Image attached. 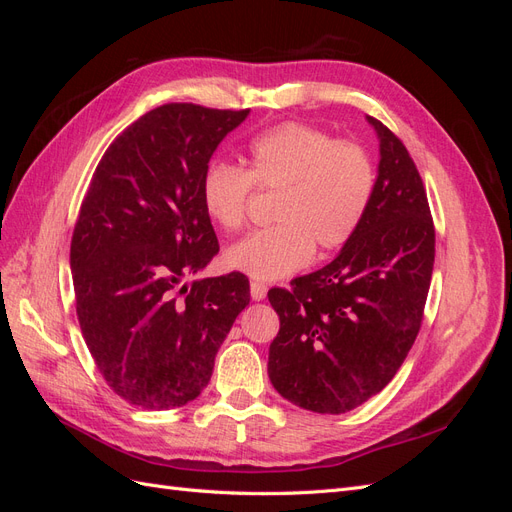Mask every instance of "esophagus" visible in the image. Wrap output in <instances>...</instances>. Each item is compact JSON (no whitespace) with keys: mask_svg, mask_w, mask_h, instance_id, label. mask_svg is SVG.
Masks as SVG:
<instances>
[{"mask_svg":"<svg viewBox=\"0 0 512 512\" xmlns=\"http://www.w3.org/2000/svg\"><path fill=\"white\" fill-rule=\"evenodd\" d=\"M267 284H262V282H258V280H252L250 282V294H252V299L254 301H262L267 297Z\"/></svg>","mask_w":512,"mask_h":512,"instance_id":"1","label":"esophagus"}]
</instances>
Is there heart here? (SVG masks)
Masks as SVG:
<instances>
[{
  "label": "heart",
  "instance_id": "heart-1",
  "mask_svg": "<svg viewBox=\"0 0 512 512\" xmlns=\"http://www.w3.org/2000/svg\"><path fill=\"white\" fill-rule=\"evenodd\" d=\"M254 188L277 190L275 224L230 245L226 262L258 280H277L305 267L316 245L331 252L354 237L374 196L376 168L363 145L288 121L247 145L245 168L211 160L200 177V203L215 226L235 232Z\"/></svg>",
  "mask_w": 512,
  "mask_h": 512
}]
</instances>
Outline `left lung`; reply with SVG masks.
Masks as SVG:
<instances>
[{
  "label": "left lung",
  "mask_w": 512,
  "mask_h": 512,
  "mask_svg": "<svg viewBox=\"0 0 512 512\" xmlns=\"http://www.w3.org/2000/svg\"><path fill=\"white\" fill-rule=\"evenodd\" d=\"M380 138L374 196L333 262L271 288L280 331L269 348L275 391L299 408L344 414L393 380L421 331L436 256L427 192L406 145Z\"/></svg>",
  "instance_id": "obj_1"
}]
</instances>
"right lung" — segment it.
I'll return each mask as SVG.
<instances>
[{
  "label": "right lung",
  "mask_w": 512,
  "mask_h": 512,
  "mask_svg": "<svg viewBox=\"0 0 512 512\" xmlns=\"http://www.w3.org/2000/svg\"><path fill=\"white\" fill-rule=\"evenodd\" d=\"M247 113L153 108L104 151L81 203L70 245L76 316L106 384L136 408L196 399L250 303L239 271L181 286L220 252L200 177Z\"/></svg>",
  "instance_id": "add662e5"
}]
</instances>
